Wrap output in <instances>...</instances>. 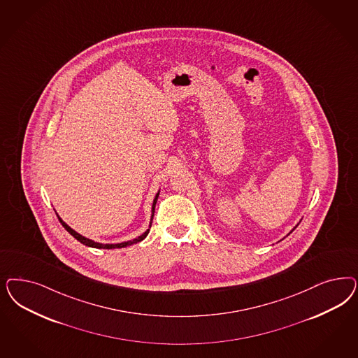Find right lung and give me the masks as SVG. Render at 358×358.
Here are the masks:
<instances>
[{
  "mask_svg": "<svg viewBox=\"0 0 358 358\" xmlns=\"http://www.w3.org/2000/svg\"><path fill=\"white\" fill-rule=\"evenodd\" d=\"M158 196H159V192L157 194V196L154 199V203H152V215H151V220H152V216H154V209H155V204H157V200H158ZM59 221H60V224L64 227V229L69 231L71 236H73L78 241H80L83 245H85V246H91V248H96V249H120V248H127L129 245H133V243H138L139 241H142L148 234H149V231L150 229H148V231H145L143 234H141L138 238H134L133 241H127V243H94L92 240H90V238H85V237H83L81 234L79 233H76V231H73V229H71L69 225L63 221V220L60 219L58 216Z\"/></svg>",
  "mask_w": 358,
  "mask_h": 358,
  "instance_id": "obj_1",
  "label": "right lung"
}]
</instances>
